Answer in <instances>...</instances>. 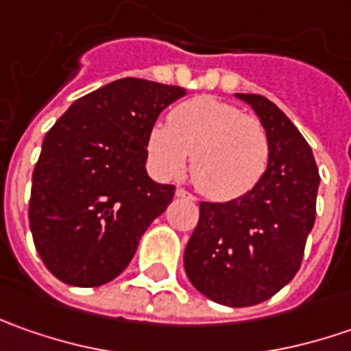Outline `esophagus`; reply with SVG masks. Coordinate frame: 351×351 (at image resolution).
Returning <instances> with one entry per match:
<instances>
[{"mask_svg": "<svg viewBox=\"0 0 351 351\" xmlns=\"http://www.w3.org/2000/svg\"><path fill=\"white\" fill-rule=\"evenodd\" d=\"M176 195L182 197V199H189V201H195V197L191 195L189 191H185L183 187H178V189H176Z\"/></svg>", "mask_w": 351, "mask_h": 351, "instance_id": "1", "label": "esophagus"}]
</instances>
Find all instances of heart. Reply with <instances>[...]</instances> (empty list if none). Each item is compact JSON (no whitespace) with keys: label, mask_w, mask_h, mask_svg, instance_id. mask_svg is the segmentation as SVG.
Segmentation results:
<instances>
[{"label":"heart","mask_w":351,"mask_h":351,"mask_svg":"<svg viewBox=\"0 0 351 351\" xmlns=\"http://www.w3.org/2000/svg\"><path fill=\"white\" fill-rule=\"evenodd\" d=\"M146 150L166 180L180 178L191 154V180L213 201H236L262 182L269 136L262 123L217 97H193L156 123Z\"/></svg>","instance_id":"obj_1"}]
</instances>
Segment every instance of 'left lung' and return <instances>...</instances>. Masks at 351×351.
<instances>
[{
  "label": "left lung",
  "instance_id": "obj_1",
  "mask_svg": "<svg viewBox=\"0 0 351 351\" xmlns=\"http://www.w3.org/2000/svg\"><path fill=\"white\" fill-rule=\"evenodd\" d=\"M269 136V164L248 195L199 205V223L183 265L199 293L226 306L263 303L283 289L303 262L317 215L320 176L308 142L263 95L236 93Z\"/></svg>",
  "mask_w": 351,
  "mask_h": 351
}]
</instances>
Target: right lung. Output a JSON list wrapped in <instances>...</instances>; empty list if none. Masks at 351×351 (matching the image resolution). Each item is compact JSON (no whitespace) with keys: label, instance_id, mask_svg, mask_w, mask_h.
Listing matches in <instances>:
<instances>
[{"label":"right lung","instance_id":"right-lung-1","mask_svg":"<svg viewBox=\"0 0 351 351\" xmlns=\"http://www.w3.org/2000/svg\"><path fill=\"white\" fill-rule=\"evenodd\" d=\"M185 95L178 86L123 77L72 103L43 142L29 224L48 271L74 287H99L127 267L173 185L146 173L156 119Z\"/></svg>","mask_w":351,"mask_h":351}]
</instances>
